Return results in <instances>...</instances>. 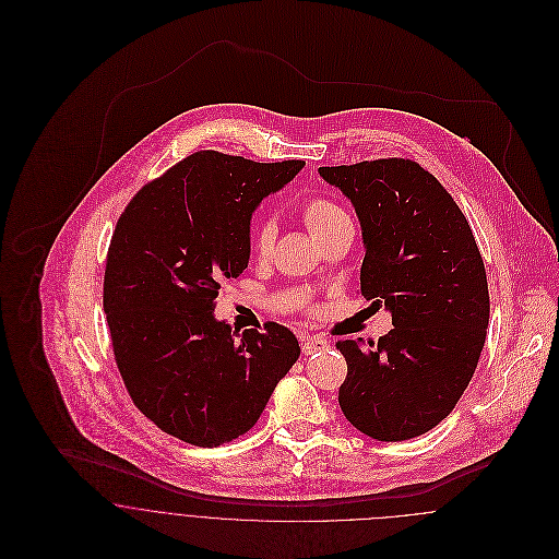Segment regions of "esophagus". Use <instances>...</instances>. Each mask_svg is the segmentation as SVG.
Here are the masks:
<instances>
[{
  "instance_id": "34e87169",
  "label": "esophagus",
  "mask_w": 559,
  "mask_h": 559,
  "mask_svg": "<svg viewBox=\"0 0 559 559\" xmlns=\"http://www.w3.org/2000/svg\"><path fill=\"white\" fill-rule=\"evenodd\" d=\"M326 348H329V342H326L324 337H320V335H308V337H304V353H306V355H314V353L326 350Z\"/></svg>"
}]
</instances>
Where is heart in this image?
<instances>
[{
  "instance_id": "heart-1",
  "label": "heart",
  "mask_w": 559,
  "mask_h": 559,
  "mask_svg": "<svg viewBox=\"0 0 559 559\" xmlns=\"http://www.w3.org/2000/svg\"><path fill=\"white\" fill-rule=\"evenodd\" d=\"M301 219H304V224L308 226L310 235L319 240L329 237L335 228H340V226H344V224H350L346 211L340 209L333 200L322 198V195L308 198V200L304 202V206H301ZM273 239H275L273 226H271V224H260V226H255L253 233H251V247H253L255 253L264 255V253H269Z\"/></svg>"
}]
</instances>
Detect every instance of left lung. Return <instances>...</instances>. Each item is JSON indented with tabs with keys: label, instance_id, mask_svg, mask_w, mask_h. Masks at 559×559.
I'll return each instance as SVG.
<instances>
[{
	"label": "left lung",
	"instance_id": "obj_1",
	"mask_svg": "<svg viewBox=\"0 0 559 559\" xmlns=\"http://www.w3.org/2000/svg\"><path fill=\"white\" fill-rule=\"evenodd\" d=\"M355 206L366 258L361 295L385 304L379 342L342 340L344 417L377 441H406L445 419L467 390L488 326V284L474 233L415 160L319 167Z\"/></svg>",
	"mask_w": 559,
	"mask_h": 559
}]
</instances>
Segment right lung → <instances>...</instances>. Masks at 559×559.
<instances>
[{"label":"right lung","mask_w":559,"mask_h":559,"mask_svg":"<svg viewBox=\"0 0 559 559\" xmlns=\"http://www.w3.org/2000/svg\"><path fill=\"white\" fill-rule=\"evenodd\" d=\"M304 160L202 151L148 182L111 237L103 308L135 406L200 448L245 435L301 355L290 329L233 331L215 319L224 280L247 269L251 215Z\"/></svg>","instance_id":"add662e5"}]
</instances>
